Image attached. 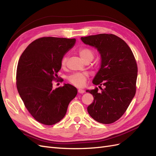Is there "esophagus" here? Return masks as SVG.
<instances>
[{"label": "esophagus", "instance_id": "34e87169", "mask_svg": "<svg viewBox=\"0 0 156 156\" xmlns=\"http://www.w3.org/2000/svg\"><path fill=\"white\" fill-rule=\"evenodd\" d=\"M78 92L79 94H83V93H84V90L83 89H78Z\"/></svg>", "mask_w": 156, "mask_h": 156}]
</instances>
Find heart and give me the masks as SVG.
<instances>
[{"label": "heart", "mask_w": 156, "mask_h": 156, "mask_svg": "<svg viewBox=\"0 0 156 156\" xmlns=\"http://www.w3.org/2000/svg\"><path fill=\"white\" fill-rule=\"evenodd\" d=\"M79 54L81 58L84 61V62H88V61H91L94 56V51L88 48H81L79 50ZM67 56H64L62 60H61V65L62 66H64L66 64ZM88 77V75L87 73H74L68 77V81L73 85L81 87L84 86V83L86 82V80Z\"/></svg>", "instance_id": "obj_1"}]
</instances>
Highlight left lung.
<instances>
[{
    "label": "left lung",
    "mask_w": 156,
    "mask_h": 156,
    "mask_svg": "<svg viewBox=\"0 0 156 156\" xmlns=\"http://www.w3.org/2000/svg\"><path fill=\"white\" fill-rule=\"evenodd\" d=\"M84 44L96 48L101 56V66L94 84L101 87L87 90L94 97L87 111L94 120L112 124L124 114L136 92L137 65L129 47L114 34H100L81 37Z\"/></svg>",
    "instance_id": "obj_1"
}]
</instances>
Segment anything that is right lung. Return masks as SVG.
Returning a JSON list of instances; mask_svg holds the SVG:
<instances>
[{
    "instance_id": "add662e5",
    "label": "right lung",
    "mask_w": 156,
    "mask_h": 156,
    "mask_svg": "<svg viewBox=\"0 0 156 156\" xmlns=\"http://www.w3.org/2000/svg\"><path fill=\"white\" fill-rule=\"evenodd\" d=\"M76 40L44 37L28 45L19 60L16 84L20 96L34 119L51 126L62 120L77 90L70 84L55 89L61 60Z\"/></svg>"
}]
</instances>
